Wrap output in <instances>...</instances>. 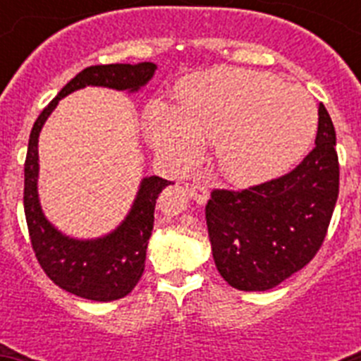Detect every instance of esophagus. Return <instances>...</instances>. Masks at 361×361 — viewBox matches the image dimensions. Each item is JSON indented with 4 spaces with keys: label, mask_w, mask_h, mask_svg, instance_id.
<instances>
[{
    "label": "esophagus",
    "mask_w": 361,
    "mask_h": 361,
    "mask_svg": "<svg viewBox=\"0 0 361 361\" xmlns=\"http://www.w3.org/2000/svg\"><path fill=\"white\" fill-rule=\"evenodd\" d=\"M188 193H190V197L193 200H195L197 204H206L209 199V191L208 188L204 186V184L200 183H193L188 186Z\"/></svg>",
    "instance_id": "1"
}]
</instances>
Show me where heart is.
Returning <instances> with one entry per match:
<instances>
[{
	"label": "heart",
	"instance_id": "obj_1",
	"mask_svg": "<svg viewBox=\"0 0 361 361\" xmlns=\"http://www.w3.org/2000/svg\"><path fill=\"white\" fill-rule=\"evenodd\" d=\"M183 106L153 101L146 132L180 164L216 145V164L235 184H258L289 170L309 148L317 110L300 86L267 72L215 68L184 82Z\"/></svg>",
	"mask_w": 361,
	"mask_h": 361
}]
</instances>
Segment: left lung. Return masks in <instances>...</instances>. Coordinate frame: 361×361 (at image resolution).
<instances>
[{
    "label": "left lung",
    "instance_id": "8db88e82",
    "mask_svg": "<svg viewBox=\"0 0 361 361\" xmlns=\"http://www.w3.org/2000/svg\"><path fill=\"white\" fill-rule=\"evenodd\" d=\"M336 132L318 106L314 148L295 170L242 191L213 190L206 224L220 276L240 291H267L320 250L338 199Z\"/></svg>",
    "mask_w": 361,
    "mask_h": 361
}]
</instances>
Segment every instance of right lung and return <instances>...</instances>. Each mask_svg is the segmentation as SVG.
Returning a JSON list of instances; mask_svg holds the SVG:
<instances>
[{"instance_id": "obj_1", "label": "right lung", "mask_w": 361, "mask_h": 361, "mask_svg": "<svg viewBox=\"0 0 361 361\" xmlns=\"http://www.w3.org/2000/svg\"><path fill=\"white\" fill-rule=\"evenodd\" d=\"M157 70L153 63L137 65H97L88 66L66 82L50 104L39 114L28 139L25 159L23 206L30 233L32 250L37 262L50 280L65 291L94 302H111L132 293L142 276L146 247L152 237L153 212L157 197L170 180L161 177H145L137 191L128 215L116 229L99 238H73L61 233L44 216L37 195L39 155L37 142L43 124L63 97L85 86H104L114 90L139 92L148 85Z\"/></svg>"}]
</instances>
